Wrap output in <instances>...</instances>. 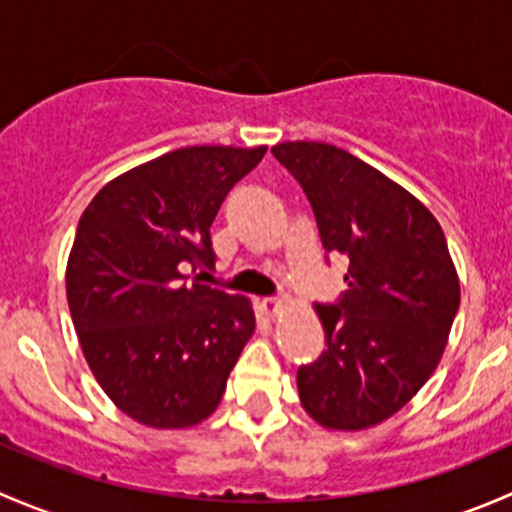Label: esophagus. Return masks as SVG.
Returning a JSON list of instances; mask_svg holds the SVG:
<instances>
[{"instance_id":"obj_1","label":"esophagus","mask_w":512,"mask_h":512,"mask_svg":"<svg viewBox=\"0 0 512 512\" xmlns=\"http://www.w3.org/2000/svg\"><path fill=\"white\" fill-rule=\"evenodd\" d=\"M282 309H285L282 299H277V297L262 299V312H265L267 317H277V314H282Z\"/></svg>"}]
</instances>
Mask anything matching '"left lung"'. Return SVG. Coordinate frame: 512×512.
<instances>
[{
	"mask_svg": "<svg viewBox=\"0 0 512 512\" xmlns=\"http://www.w3.org/2000/svg\"><path fill=\"white\" fill-rule=\"evenodd\" d=\"M317 218L322 247L349 262L337 304H314L327 349L299 366L304 411L361 431L404 409L433 374L461 304L431 210L384 173L329 143H277Z\"/></svg>",
	"mask_w": 512,
	"mask_h": 512,
	"instance_id": "1",
	"label": "left lung"
}]
</instances>
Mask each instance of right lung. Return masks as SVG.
Here are the masks:
<instances>
[{"label":"right lung","mask_w":512,"mask_h":512,"mask_svg":"<svg viewBox=\"0 0 512 512\" xmlns=\"http://www.w3.org/2000/svg\"><path fill=\"white\" fill-rule=\"evenodd\" d=\"M267 146H193L103 185L66 265L81 352L108 399L151 428H190L225 394L255 332L250 299L188 280L215 265L210 225Z\"/></svg>","instance_id":"right-lung-1"}]
</instances>
